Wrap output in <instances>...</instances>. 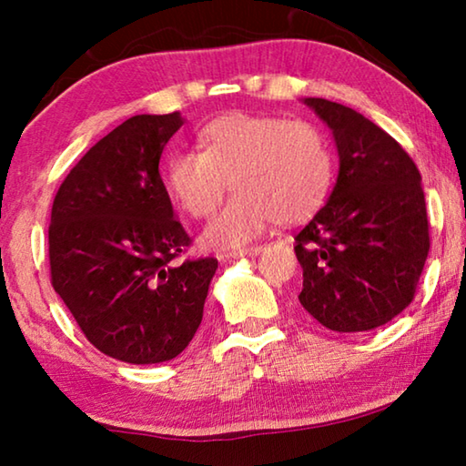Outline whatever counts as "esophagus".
Segmentation results:
<instances>
[{
	"instance_id": "34e87169",
	"label": "esophagus",
	"mask_w": 466,
	"mask_h": 466,
	"mask_svg": "<svg viewBox=\"0 0 466 466\" xmlns=\"http://www.w3.org/2000/svg\"><path fill=\"white\" fill-rule=\"evenodd\" d=\"M261 250H263L261 244H255V247H247V248H240V250L230 252V257H232V258H238V257H255V255H258V252H261Z\"/></svg>"
}]
</instances>
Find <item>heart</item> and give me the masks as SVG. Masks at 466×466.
I'll use <instances>...</instances> for the list:
<instances>
[{
  "mask_svg": "<svg viewBox=\"0 0 466 466\" xmlns=\"http://www.w3.org/2000/svg\"><path fill=\"white\" fill-rule=\"evenodd\" d=\"M199 139L203 149L170 157L167 183L195 219L214 214L232 185L236 195L203 232L208 247H242L273 219L304 222L333 187V147L310 121L232 113L205 125Z\"/></svg>",
  "mask_w": 466,
  "mask_h": 466,
  "instance_id": "b5f03b06",
  "label": "heart"
}]
</instances>
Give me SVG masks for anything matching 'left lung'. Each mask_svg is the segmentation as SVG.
<instances>
[{"label":"left lung","instance_id":"left-lung-1","mask_svg":"<svg viewBox=\"0 0 466 466\" xmlns=\"http://www.w3.org/2000/svg\"><path fill=\"white\" fill-rule=\"evenodd\" d=\"M330 131L339 177L329 201L294 236L299 304L322 327L361 333L413 302L430 250L421 175L400 144L364 115L304 98Z\"/></svg>","mask_w":466,"mask_h":466}]
</instances>
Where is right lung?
Here are the masks:
<instances>
[{
  "mask_svg": "<svg viewBox=\"0 0 466 466\" xmlns=\"http://www.w3.org/2000/svg\"><path fill=\"white\" fill-rule=\"evenodd\" d=\"M180 113L136 115L92 146L55 195L51 283L98 351L127 364L177 358L201 325L218 258H185L160 156Z\"/></svg>",
  "mask_w": 466,
  "mask_h": 466,
  "instance_id": "1",
  "label": "right lung"
}]
</instances>
